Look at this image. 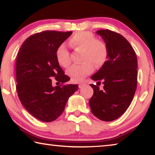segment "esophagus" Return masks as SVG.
Segmentation results:
<instances>
[{
  "mask_svg": "<svg viewBox=\"0 0 155 155\" xmlns=\"http://www.w3.org/2000/svg\"><path fill=\"white\" fill-rule=\"evenodd\" d=\"M86 85V83L85 82H80L79 83H78V87H79V88H81L83 87L84 85Z\"/></svg>",
  "mask_w": 155,
  "mask_h": 155,
  "instance_id": "1",
  "label": "esophagus"
}]
</instances>
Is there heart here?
Returning <instances> with one entry per match:
<instances>
[{
    "label": "heart",
    "mask_w": 155,
    "mask_h": 155,
    "mask_svg": "<svg viewBox=\"0 0 155 155\" xmlns=\"http://www.w3.org/2000/svg\"><path fill=\"white\" fill-rule=\"evenodd\" d=\"M69 44L73 49L83 50L82 60L84 61L72 65L67 71V74L74 81H82L94 71V64L97 67L102 66L108 59L109 48L107 43L103 40H96L90 32L79 31L74 33L70 39ZM56 58L63 67L67 68L70 64V52L65 44L57 47Z\"/></svg>",
    "instance_id": "b5f03b06"
}]
</instances>
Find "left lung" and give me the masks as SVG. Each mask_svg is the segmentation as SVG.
<instances>
[{"label":"left lung","mask_w":155,"mask_h":155,"mask_svg":"<svg viewBox=\"0 0 155 155\" xmlns=\"http://www.w3.org/2000/svg\"><path fill=\"white\" fill-rule=\"evenodd\" d=\"M109 48V56L99 70L91 78L103 81V90L91 84L94 94L89 101L91 111L103 121L118 118L128 108L134 97L137 83V59L132 46L120 34L99 30Z\"/></svg>","instance_id":"obj_1"}]
</instances>
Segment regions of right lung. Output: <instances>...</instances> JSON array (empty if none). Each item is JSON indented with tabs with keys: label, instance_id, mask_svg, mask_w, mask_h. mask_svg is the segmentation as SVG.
<instances>
[{
	"label": "right lung",
	"instance_id": "add662e5",
	"mask_svg": "<svg viewBox=\"0 0 155 155\" xmlns=\"http://www.w3.org/2000/svg\"><path fill=\"white\" fill-rule=\"evenodd\" d=\"M72 33L45 31L33 34L18 52L15 64L18 98L28 112L40 121L50 122L58 118L68 98L78 89V85L66 84L70 78L56 58L57 47ZM52 78L61 85L52 87Z\"/></svg>",
	"mask_w": 155,
	"mask_h": 155
}]
</instances>
